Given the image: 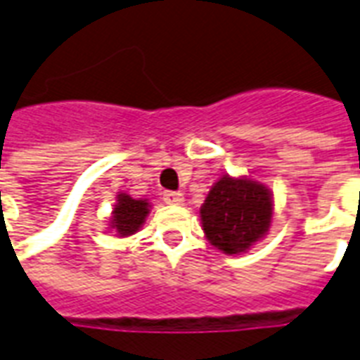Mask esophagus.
Returning <instances> with one entry per match:
<instances>
[{"label":"esophagus","mask_w":360,"mask_h":360,"mask_svg":"<svg viewBox=\"0 0 360 360\" xmlns=\"http://www.w3.org/2000/svg\"><path fill=\"white\" fill-rule=\"evenodd\" d=\"M164 202L169 203V205H181V203L185 202V196H183V192L168 191L164 192Z\"/></svg>","instance_id":"obj_1"}]
</instances>
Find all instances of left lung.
I'll use <instances>...</instances> for the list:
<instances>
[{
  "mask_svg": "<svg viewBox=\"0 0 360 360\" xmlns=\"http://www.w3.org/2000/svg\"><path fill=\"white\" fill-rule=\"evenodd\" d=\"M273 209V192L263 183L226 174L211 186L200 209V220L217 250L245 254L267 236Z\"/></svg>",
  "mask_w": 360,
  "mask_h": 360,
  "instance_id": "left-lung-1",
  "label": "left lung"
}]
</instances>
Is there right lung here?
I'll return each instance as SVG.
<instances>
[{
	"label": "right lung",
	"mask_w": 360,
	"mask_h": 360,
	"mask_svg": "<svg viewBox=\"0 0 360 360\" xmlns=\"http://www.w3.org/2000/svg\"><path fill=\"white\" fill-rule=\"evenodd\" d=\"M151 211V203L143 198H130L129 194H117L114 211L110 217V230L115 231L117 237L134 236L146 222L147 214Z\"/></svg>",
	"instance_id": "1"
}]
</instances>
